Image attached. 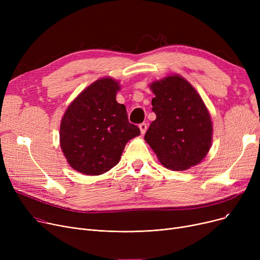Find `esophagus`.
Listing matches in <instances>:
<instances>
[{
	"label": "esophagus",
	"mask_w": 260,
	"mask_h": 260,
	"mask_svg": "<svg viewBox=\"0 0 260 260\" xmlns=\"http://www.w3.org/2000/svg\"><path fill=\"white\" fill-rule=\"evenodd\" d=\"M139 128H140V132H141V134L143 135V134H145V132H146V129H147V124L146 123H140L139 124Z\"/></svg>",
	"instance_id": "obj_1"
}]
</instances>
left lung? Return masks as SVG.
Returning <instances> with one entry per match:
<instances>
[{
	"label": "left lung",
	"instance_id": "left-lung-1",
	"mask_svg": "<svg viewBox=\"0 0 260 260\" xmlns=\"http://www.w3.org/2000/svg\"><path fill=\"white\" fill-rule=\"evenodd\" d=\"M156 120L144 139L163 166L183 171L206 157L212 144V121L200 95L180 76L154 82Z\"/></svg>",
	"mask_w": 260,
	"mask_h": 260
}]
</instances>
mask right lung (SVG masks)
Wrapping results in <instances>:
<instances>
[{
  "label": "right lung",
  "instance_id": "right-lung-1",
  "mask_svg": "<svg viewBox=\"0 0 260 260\" xmlns=\"http://www.w3.org/2000/svg\"><path fill=\"white\" fill-rule=\"evenodd\" d=\"M119 84L111 78L95 81L68 106L60 126L61 148L68 163L85 175L114 168L128 140L140 135L116 101Z\"/></svg>",
  "mask_w": 260,
  "mask_h": 260
}]
</instances>
